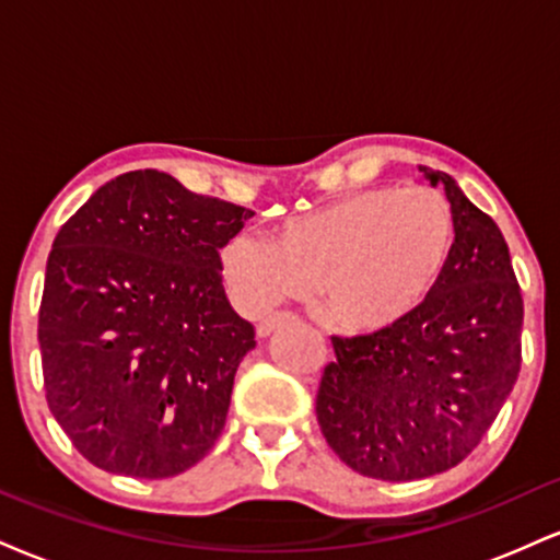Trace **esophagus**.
Instances as JSON below:
<instances>
[{
	"instance_id": "1",
	"label": "esophagus",
	"mask_w": 560,
	"mask_h": 560,
	"mask_svg": "<svg viewBox=\"0 0 560 560\" xmlns=\"http://www.w3.org/2000/svg\"><path fill=\"white\" fill-rule=\"evenodd\" d=\"M294 320H298V315H292V313H273V315H268V318H262L258 323V336H260V339H266V336H271L276 328L289 326V323H294Z\"/></svg>"
}]
</instances>
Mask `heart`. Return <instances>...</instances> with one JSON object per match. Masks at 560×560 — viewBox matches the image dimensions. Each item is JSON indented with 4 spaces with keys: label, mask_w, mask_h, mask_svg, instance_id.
<instances>
[{
    "label": "heart",
    "mask_w": 560,
    "mask_h": 560,
    "mask_svg": "<svg viewBox=\"0 0 560 560\" xmlns=\"http://www.w3.org/2000/svg\"><path fill=\"white\" fill-rule=\"evenodd\" d=\"M454 242V211L433 187H370L294 215L268 240L232 237L221 266L253 313L305 298L318 281L328 326L375 334L433 294Z\"/></svg>",
    "instance_id": "1"
}]
</instances>
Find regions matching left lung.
Wrapping results in <instances>:
<instances>
[{
  "instance_id": "left-lung-1",
  "label": "left lung",
  "mask_w": 560,
  "mask_h": 560,
  "mask_svg": "<svg viewBox=\"0 0 560 560\" xmlns=\"http://www.w3.org/2000/svg\"><path fill=\"white\" fill-rule=\"evenodd\" d=\"M456 242L433 294L396 326L331 336L315 396L320 433L354 472L409 482L467 459L522 368V289L488 213L443 172Z\"/></svg>"
}]
</instances>
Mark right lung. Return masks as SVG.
Returning <instances> with one entry per match:
<instances>
[{"mask_svg": "<svg viewBox=\"0 0 560 560\" xmlns=\"http://www.w3.org/2000/svg\"><path fill=\"white\" fill-rule=\"evenodd\" d=\"M250 215L138 170L59 229L38 310L44 388L98 469L164 480L213 448L255 347L253 323L226 300L219 250Z\"/></svg>", "mask_w": 560, "mask_h": 560, "instance_id": "right-lung-1", "label": "right lung"}]
</instances>
